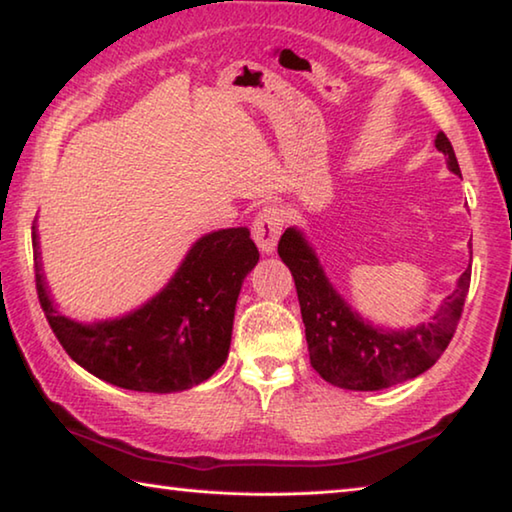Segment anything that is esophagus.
Returning <instances> with one entry per match:
<instances>
[{
    "mask_svg": "<svg viewBox=\"0 0 512 512\" xmlns=\"http://www.w3.org/2000/svg\"><path fill=\"white\" fill-rule=\"evenodd\" d=\"M282 225H284V216H282L280 207H264V210L255 216L253 239H255L257 248L262 250V255L275 253Z\"/></svg>",
    "mask_w": 512,
    "mask_h": 512,
    "instance_id": "esophagus-1",
    "label": "esophagus"
}]
</instances>
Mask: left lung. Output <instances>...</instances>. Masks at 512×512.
Here are the masks:
<instances>
[{
	"instance_id": "8db88e82",
	"label": "left lung",
	"mask_w": 512,
	"mask_h": 512,
	"mask_svg": "<svg viewBox=\"0 0 512 512\" xmlns=\"http://www.w3.org/2000/svg\"><path fill=\"white\" fill-rule=\"evenodd\" d=\"M436 149L445 155L449 171L461 176L452 142L443 131L436 135ZM277 253L296 280L311 366L345 391H381L427 372L452 341L470 289V268H465L429 323L386 329L372 325L343 300L300 228L284 230Z\"/></svg>"
}]
</instances>
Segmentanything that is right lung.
<instances>
[{
    "label": "right lung",
    "mask_w": 512,
    "mask_h": 512,
    "mask_svg": "<svg viewBox=\"0 0 512 512\" xmlns=\"http://www.w3.org/2000/svg\"><path fill=\"white\" fill-rule=\"evenodd\" d=\"M33 262L42 311L65 352L112 386L140 393H180L210 379L228 359L237 298L259 262L248 228L207 232L178 271L142 307L81 323L51 298L33 225Z\"/></svg>",
    "instance_id": "right-lung-1"
}]
</instances>
